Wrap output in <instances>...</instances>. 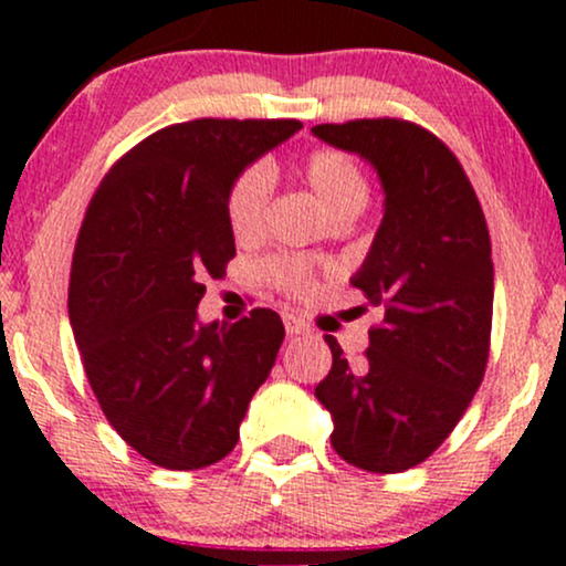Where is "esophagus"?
Wrapping results in <instances>:
<instances>
[{
    "mask_svg": "<svg viewBox=\"0 0 566 566\" xmlns=\"http://www.w3.org/2000/svg\"><path fill=\"white\" fill-rule=\"evenodd\" d=\"M284 329H287V335H290V337H297V335H305V333H308V324L297 319V316L284 314Z\"/></svg>",
    "mask_w": 566,
    "mask_h": 566,
    "instance_id": "esophagus-1",
    "label": "esophagus"
}]
</instances>
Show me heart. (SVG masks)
Segmentation results:
<instances>
[{
	"label": "heart",
	"mask_w": 566,
	"mask_h": 566,
	"mask_svg": "<svg viewBox=\"0 0 566 566\" xmlns=\"http://www.w3.org/2000/svg\"><path fill=\"white\" fill-rule=\"evenodd\" d=\"M301 172L311 191L319 197L335 220L356 218L365 210L369 199L367 175L348 154L322 148L303 161ZM271 188H274V178L263 165L250 167L233 184L229 197V223L239 242H252L263 233L265 218H269ZM265 271L279 287L287 292H305L311 287L308 265L297 258H276L265 265Z\"/></svg>",
	"instance_id": "heart-1"
}]
</instances>
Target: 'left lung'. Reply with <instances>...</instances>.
I'll return each instance as SVG.
<instances>
[{"mask_svg": "<svg viewBox=\"0 0 566 566\" xmlns=\"http://www.w3.org/2000/svg\"><path fill=\"white\" fill-rule=\"evenodd\" d=\"M378 172L382 220L350 284L386 319L369 333L365 367L335 337L316 399L333 447L356 469L399 473L423 463L469 409L490 354L495 269L476 193L450 148L399 119L311 127Z\"/></svg>", "mask_w": 566, "mask_h": 566, "instance_id": "left-lung-1", "label": "left lung"}]
</instances>
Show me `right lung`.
<instances>
[{
    "label": "right lung",
    "instance_id": "obj_1",
    "mask_svg": "<svg viewBox=\"0 0 566 566\" xmlns=\"http://www.w3.org/2000/svg\"><path fill=\"white\" fill-rule=\"evenodd\" d=\"M303 125L197 119L159 129L103 178L71 265L69 319L84 373L122 439L161 469L193 471L237 447L284 324L255 308L199 322L205 279L237 255L231 188Z\"/></svg>",
    "mask_w": 566,
    "mask_h": 566
}]
</instances>
